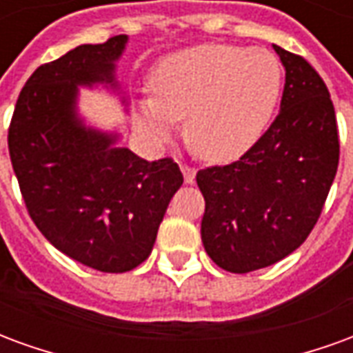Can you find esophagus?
<instances>
[{"instance_id": "obj_1", "label": "esophagus", "mask_w": 353, "mask_h": 353, "mask_svg": "<svg viewBox=\"0 0 353 353\" xmlns=\"http://www.w3.org/2000/svg\"><path fill=\"white\" fill-rule=\"evenodd\" d=\"M181 172H183L185 183H192V181H194V176H196V172H194V168H191L189 164H181Z\"/></svg>"}]
</instances>
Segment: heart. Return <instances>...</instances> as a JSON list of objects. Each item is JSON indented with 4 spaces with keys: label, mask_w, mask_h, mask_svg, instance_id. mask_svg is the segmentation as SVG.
Instances as JSON below:
<instances>
[{
    "label": "heart",
    "mask_w": 353,
    "mask_h": 353,
    "mask_svg": "<svg viewBox=\"0 0 353 353\" xmlns=\"http://www.w3.org/2000/svg\"><path fill=\"white\" fill-rule=\"evenodd\" d=\"M281 92V64L261 47L206 43L164 58L153 75V98L138 105V124L166 141L185 119V139L212 162L244 154L270 123Z\"/></svg>",
    "instance_id": "obj_1"
}]
</instances>
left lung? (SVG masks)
Segmentation results:
<instances>
[{
	"mask_svg": "<svg viewBox=\"0 0 353 353\" xmlns=\"http://www.w3.org/2000/svg\"><path fill=\"white\" fill-rule=\"evenodd\" d=\"M285 68L280 113L236 162L196 174L206 200L202 244L223 270L278 263L308 238L339 168V130L325 83L303 57L272 45Z\"/></svg>",
	"mask_w": 353,
	"mask_h": 353,
	"instance_id": "left-lung-1",
	"label": "left lung"
}]
</instances>
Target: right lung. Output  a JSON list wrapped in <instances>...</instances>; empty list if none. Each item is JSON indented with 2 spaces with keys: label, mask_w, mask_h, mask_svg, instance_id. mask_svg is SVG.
I'll list each match as a JSON object with an SVG mask.
<instances>
[{
  "label": "right lung",
  "mask_w": 353,
  "mask_h": 353,
  "mask_svg": "<svg viewBox=\"0 0 353 353\" xmlns=\"http://www.w3.org/2000/svg\"><path fill=\"white\" fill-rule=\"evenodd\" d=\"M128 35L79 45L39 65L20 92L9 154L28 214L57 250L100 272H128L151 255L170 200L183 183L172 159L149 162L117 132L87 126L79 87L119 90L115 62Z\"/></svg>",
  "instance_id": "1"
}]
</instances>
